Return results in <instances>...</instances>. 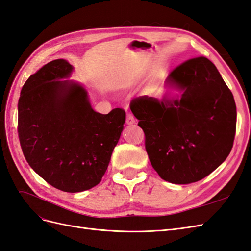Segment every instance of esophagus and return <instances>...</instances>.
I'll return each instance as SVG.
<instances>
[{
    "mask_svg": "<svg viewBox=\"0 0 251 251\" xmlns=\"http://www.w3.org/2000/svg\"><path fill=\"white\" fill-rule=\"evenodd\" d=\"M126 121L127 125H133V124H135L136 120H135V117H134L133 114L127 113V114H126Z\"/></svg>",
    "mask_w": 251,
    "mask_h": 251,
    "instance_id": "1",
    "label": "esophagus"
}]
</instances>
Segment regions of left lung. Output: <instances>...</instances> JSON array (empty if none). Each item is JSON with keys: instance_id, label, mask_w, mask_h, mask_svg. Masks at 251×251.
Listing matches in <instances>:
<instances>
[{"instance_id": "1", "label": "left lung", "mask_w": 251, "mask_h": 251, "mask_svg": "<svg viewBox=\"0 0 251 251\" xmlns=\"http://www.w3.org/2000/svg\"><path fill=\"white\" fill-rule=\"evenodd\" d=\"M183 91L180 100L148 95L130 103L146 136L154 170L175 184L197 182L214 172L233 146L237 108L216 66L204 56L182 63L166 78Z\"/></svg>"}]
</instances>
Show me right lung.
<instances>
[{
	"instance_id": "1",
	"label": "right lung",
	"mask_w": 251,
	"mask_h": 251,
	"mask_svg": "<svg viewBox=\"0 0 251 251\" xmlns=\"http://www.w3.org/2000/svg\"><path fill=\"white\" fill-rule=\"evenodd\" d=\"M73 67L55 59L31 75L19 100L18 133L27 162L50 185L67 193L102 179L126 121L125 110L95 112L87 91L69 77Z\"/></svg>"
}]
</instances>
